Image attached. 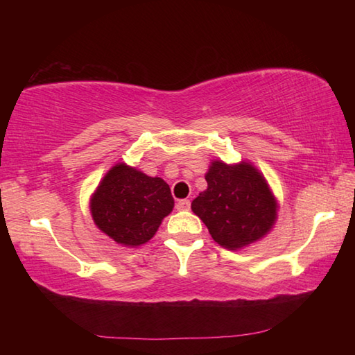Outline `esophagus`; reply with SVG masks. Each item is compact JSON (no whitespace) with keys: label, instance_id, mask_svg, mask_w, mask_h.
Listing matches in <instances>:
<instances>
[{"label":"esophagus","instance_id":"1","mask_svg":"<svg viewBox=\"0 0 355 355\" xmlns=\"http://www.w3.org/2000/svg\"><path fill=\"white\" fill-rule=\"evenodd\" d=\"M177 210H180V212H182V210H189V207H191V201L189 200H180L178 202H177Z\"/></svg>","mask_w":355,"mask_h":355}]
</instances>
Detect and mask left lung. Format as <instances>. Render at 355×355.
I'll return each mask as SVG.
<instances>
[{
    "label": "left lung",
    "mask_w": 355,
    "mask_h": 355,
    "mask_svg": "<svg viewBox=\"0 0 355 355\" xmlns=\"http://www.w3.org/2000/svg\"><path fill=\"white\" fill-rule=\"evenodd\" d=\"M207 189L192 201V212L206 224L215 243L241 250L258 243L277 220L279 205L266 177L250 162L212 160Z\"/></svg>",
    "instance_id": "1"
}]
</instances>
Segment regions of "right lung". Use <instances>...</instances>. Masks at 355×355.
<instances>
[{
    "mask_svg": "<svg viewBox=\"0 0 355 355\" xmlns=\"http://www.w3.org/2000/svg\"><path fill=\"white\" fill-rule=\"evenodd\" d=\"M172 209L169 184L126 163L112 166L89 198V212L97 229L119 245L130 248L154 238Z\"/></svg>",
    "mask_w": 355,
    "mask_h": 355,
    "instance_id": "obj_1",
    "label": "right lung"
}]
</instances>
